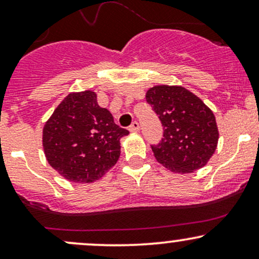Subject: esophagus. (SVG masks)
<instances>
[{
	"label": "esophagus",
	"mask_w": 259,
	"mask_h": 259,
	"mask_svg": "<svg viewBox=\"0 0 259 259\" xmlns=\"http://www.w3.org/2000/svg\"><path fill=\"white\" fill-rule=\"evenodd\" d=\"M129 130H130V132H132V133H138L139 130H140V125H139L138 121H133L132 125L129 126Z\"/></svg>",
	"instance_id": "1"
}]
</instances>
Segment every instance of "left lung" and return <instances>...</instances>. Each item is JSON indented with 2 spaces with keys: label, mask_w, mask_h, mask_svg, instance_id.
Returning <instances> with one entry per match:
<instances>
[{
  "label": "left lung",
  "mask_w": 259,
  "mask_h": 259,
  "mask_svg": "<svg viewBox=\"0 0 259 259\" xmlns=\"http://www.w3.org/2000/svg\"><path fill=\"white\" fill-rule=\"evenodd\" d=\"M163 125V139L152 145L156 159L173 173H192L215 152L219 132L213 112L183 86L157 85L146 92Z\"/></svg>",
  "instance_id": "1"
}]
</instances>
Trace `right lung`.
<instances>
[{"label": "right lung", "instance_id": "1", "mask_svg": "<svg viewBox=\"0 0 259 259\" xmlns=\"http://www.w3.org/2000/svg\"><path fill=\"white\" fill-rule=\"evenodd\" d=\"M127 134L114 123L108 109L99 106L94 91L72 92L45 124L44 152L64 179L94 183L119 159L120 139Z\"/></svg>", "mask_w": 259, "mask_h": 259}]
</instances>
